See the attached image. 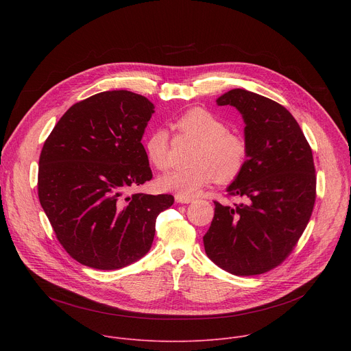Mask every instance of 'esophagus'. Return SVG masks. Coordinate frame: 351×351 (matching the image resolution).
Listing matches in <instances>:
<instances>
[{"label":"esophagus","mask_w":351,"mask_h":351,"mask_svg":"<svg viewBox=\"0 0 351 351\" xmlns=\"http://www.w3.org/2000/svg\"><path fill=\"white\" fill-rule=\"evenodd\" d=\"M175 199H176V203H179V204H189V203L193 202L191 197H189V195H182V194H176V195H175Z\"/></svg>","instance_id":"esophagus-1"}]
</instances>
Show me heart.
Masks as SVG:
<instances>
[{
	"label": "heart",
	"instance_id": "1",
	"mask_svg": "<svg viewBox=\"0 0 351 351\" xmlns=\"http://www.w3.org/2000/svg\"><path fill=\"white\" fill-rule=\"evenodd\" d=\"M175 128L198 140V144L191 154L190 167L171 171L160 179L162 190L190 197L217 179L230 182L240 175L247 162V141L229 132L226 122L218 115L204 108H191L178 118ZM144 149L148 161L157 169L165 171L171 167L169 133L165 129L149 133Z\"/></svg>",
	"mask_w": 351,
	"mask_h": 351
}]
</instances>
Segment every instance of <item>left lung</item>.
<instances>
[{
  "mask_svg": "<svg viewBox=\"0 0 351 351\" xmlns=\"http://www.w3.org/2000/svg\"><path fill=\"white\" fill-rule=\"evenodd\" d=\"M243 117L247 162L226 189L245 203L215 204L206 253L222 269L252 276L280 265L303 234L315 204L311 147L293 115L272 99L233 88L217 99Z\"/></svg>",
  "mask_w": 351,
  "mask_h": 351,
  "instance_id": "1",
  "label": "left lung"
}]
</instances>
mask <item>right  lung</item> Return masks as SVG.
I'll use <instances>...</instances> for the list:
<instances>
[{"mask_svg": "<svg viewBox=\"0 0 351 351\" xmlns=\"http://www.w3.org/2000/svg\"><path fill=\"white\" fill-rule=\"evenodd\" d=\"M154 114L148 98L114 90L73 104L44 141L38 199L56 236L77 263L119 269L148 253L171 194L136 193L152 180L144 129Z\"/></svg>", "mask_w": 351, "mask_h": 351, "instance_id": "right-lung-1", "label": "right lung"}]
</instances>
